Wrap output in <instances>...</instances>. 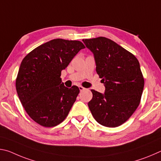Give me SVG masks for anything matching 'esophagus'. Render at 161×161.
<instances>
[{
  "instance_id": "1",
  "label": "esophagus",
  "mask_w": 161,
  "mask_h": 161,
  "mask_svg": "<svg viewBox=\"0 0 161 161\" xmlns=\"http://www.w3.org/2000/svg\"><path fill=\"white\" fill-rule=\"evenodd\" d=\"M79 89H80V92H81V91H84V89H85V88H84V87H83V86H79Z\"/></svg>"
}]
</instances>
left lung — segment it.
Returning a JSON list of instances; mask_svg holds the SVG:
<instances>
[{
  "mask_svg": "<svg viewBox=\"0 0 161 161\" xmlns=\"http://www.w3.org/2000/svg\"><path fill=\"white\" fill-rule=\"evenodd\" d=\"M94 54L96 71L102 79L105 93L92 89L88 103L92 116L103 126H121L129 119L141 102L144 78L137 58L108 38L83 39Z\"/></svg>",
  "mask_w": 161,
  "mask_h": 161,
  "instance_id": "1",
  "label": "left lung"
}]
</instances>
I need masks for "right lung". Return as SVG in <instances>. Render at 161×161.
<instances>
[{
  "label": "right lung",
  "mask_w": 161,
  "mask_h": 161,
  "mask_svg": "<svg viewBox=\"0 0 161 161\" xmlns=\"http://www.w3.org/2000/svg\"><path fill=\"white\" fill-rule=\"evenodd\" d=\"M84 48L78 40L58 38L38 46L23 59L16 91L27 114L37 124L53 127L66 119L80 89L64 86L61 72Z\"/></svg>",
  "instance_id": "1"
}]
</instances>
